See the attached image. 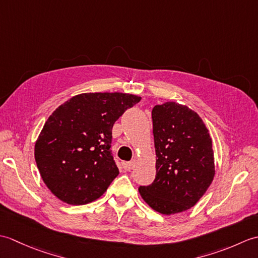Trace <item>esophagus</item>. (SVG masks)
I'll return each mask as SVG.
<instances>
[{
	"instance_id": "obj_1",
	"label": "esophagus",
	"mask_w": 258,
	"mask_h": 258,
	"mask_svg": "<svg viewBox=\"0 0 258 258\" xmlns=\"http://www.w3.org/2000/svg\"><path fill=\"white\" fill-rule=\"evenodd\" d=\"M135 164H136V161L133 160V161H131V162L125 163L124 164V167H125L126 171H131V169H133V167L135 166Z\"/></svg>"
}]
</instances>
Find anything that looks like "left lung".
Returning a JSON list of instances; mask_svg holds the SVG:
<instances>
[{"label":"left lung","mask_w":258,"mask_h":258,"mask_svg":"<svg viewBox=\"0 0 258 258\" xmlns=\"http://www.w3.org/2000/svg\"><path fill=\"white\" fill-rule=\"evenodd\" d=\"M156 176L139 191L153 210L172 215L194 206L215 175L212 139L203 119L175 102L152 111Z\"/></svg>","instance_id":"obj_1"}]
</instances>
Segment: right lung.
Wrapping results in <instances>:
<instances>
[{
	"instance_id": "1",
	"label": "right lung",
	"mask_w": 258,
	"mask_h": 258,
	"mask_svg": "<svg viewBox=\"0 0 258 258\" xmlns=\"http://www.w3.org/2000/svg\"><path fill=\"white\" fill-rule=\"evenodd\" d=\"M141 101L126 93H83L47 118L34 156L47 188L70 205H84L105 193L118 175L112 128L126 109Z\"/></svg>"
}]
</instances>
